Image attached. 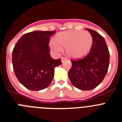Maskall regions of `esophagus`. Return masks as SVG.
<instances>
[{"instance_id":"34e87169","label":"esophagus","mask_w":122,"mask_h":122,"mask_svg":"<svg viewBox=\"0 0 122 122\" xmlns=\"http://www.w3.org/2000/svg\"><path fill=\"white\" fill-rule=\"evenodd\" d=\"M65 59H66V58L64 57H61V61H62V62H63V61L65 60Z\"/></svg>"}]
</instances>
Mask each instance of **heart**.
Listing matches in <instances>:
<instances>
[{"instance_id":"1","label":"heart","mask_w":122,"mask_h":122,"mask_svg":"<svg viewBox=\"0 0 122 122\" xmlns=\"http://www.w3.org/2000/svg\"><path fill=\"white\" fill-rule=\"evenodd\" d=\"M93 38L87 31H68L57 35L56 41L51 43V47L56 52H60L65 48L69 56L74 58L82 57L90 50Z\"/></svg>"}]
</instances>
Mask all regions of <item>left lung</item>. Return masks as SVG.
<instances>
[{
    "mask_svg": "<svg viewBox=\"0 0 122 122\" xmlns=\"http://www.w3.org/2000/svg\"><path fill=\"white\" fill-rule=\"evenodd\" d=\"M86 29L93 38L90 51L82 59L71 60L72 66L68 71L72 84L81 90L97 87L107 74L109 65V52L104 38L96 31Z\"/></svg>",
    "mask_w": 122,
    "mask_h": 122,
    "instance_id": "1",
    "label": "left lung"
}]
</instances>
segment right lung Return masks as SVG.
<instances>
[{"instance_id": "1", "label": "right lung", "mask_w": 122, "mask_h": 122, "mask_svg": "<svg viewBox=\"0 0 122 122\" xmlns=\"http://www.w3.org/2000/svg\"><path fill=\"white\" fill-rule=\"evenodd\" d=\"M54 31L36 30L22 35L15 46L12 63L15 74L27 89L38 91L51 84L54 68L62 64L60 59L51 57L50 37Z\"/></svg>"}]
</instances>
